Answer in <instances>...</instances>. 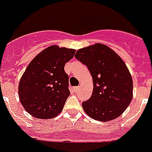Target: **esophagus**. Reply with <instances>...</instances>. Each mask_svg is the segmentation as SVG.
I'll return each instance as SVG.
<instances>
[{"mask_svg":"<svg viewBox=\"0 0 152 152\" xmlns=\"http://www.w3.org/2000/svg\"><path fill=\"white\" fill-rule=\"evenodd\" d=\"M79 89H80V87H79V86H74V87L72 88V90H73L74 91H77Z\"/></svg>","mask_w":152,"mask_h":152,"instance_id":"1","label":"esophagus"}]
</instances>
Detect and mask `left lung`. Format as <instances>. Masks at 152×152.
<instances>
[{
    "label": "left lung",
    "mask_w": 152,
    "mask_h": 152,
    "mask_svg": "<svg viewBox=\"0 0 152 152\" xmlns=\"http://www.w3.org/2000/svg\"><path fill=\"white\" fill-rule=\"evenodd\" d=\"M76 57L89 69L93 91L82 103L85 112L100 121L121 115L132 100L133 82L126 64L113 50L96 43L76 51Z\"/></svg>",
    "instance_id": "1"
}]
</instances>
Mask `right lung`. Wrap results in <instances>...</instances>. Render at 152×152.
I'll return each instance as SVG.
<instances>
[{"instance_id":"add662e5","label":"right lung","mask_w":152,"mask_h":152,"mask_svg":"<svg viewBox=\"0 0 152 152\" xmlns=\"http://www.w3.org/2000/svg\"><path fill=\"white\" fill-rule=\"evenodd\" d=\"M76 50L50 46L31 61L20 80V102L29 114L50 119L62 111L70 96L69 76L64 67Z\"/></svg>"}]
</instances>
